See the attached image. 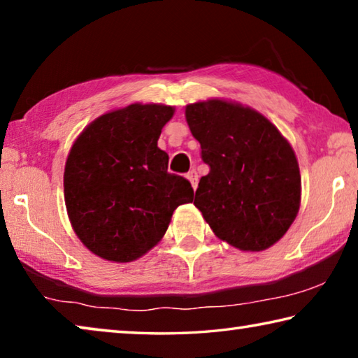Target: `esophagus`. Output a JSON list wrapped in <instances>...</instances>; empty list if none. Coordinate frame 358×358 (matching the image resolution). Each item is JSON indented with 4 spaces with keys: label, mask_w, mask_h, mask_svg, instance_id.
<instances>
[{
    "label": "esophagus",
    "mask_w": 358,
    "mask_h": 358,
    "mask_svg": "<svg viewBox=\"0 0 358 358\" xmlns=\"http://www.w3.org/2000/svg\"><path fill=\"white\" fill-rule=\"evenodd\" d=\"M186 177H187V180L191 181V186L194 187V189H196V187H197V181H199L197 172H196V171H189V172L186 173Z\"/></svg>",
    "instance_id": "esophagus-1"
}]
</instances>
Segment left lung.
I'll use <instances>...</instances> for the list:
<instances>
[{
    "label": "left lung",
    "mask_w": 358,
    "mask_h": 358,
    "mask_svg": "<svg viewBox=\"0 0 358 358\" xmlns=\"http://www.w3.org/2000/svg\"><path fill=\"white\" fill-rule=\"evenodd\" d=\"M210 172L194 205L216 237L241 251L275 245L300 208V169L292 147L264 115L210 99L186 107Z\"/></svg>",
    "instance_id": "obj_1"
}]
</instances>
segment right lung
I'll list each match as a JSON object with an SVG mask.
<instances>
[{
  "label": "right lung",
  "mask_w": 358,
  "mask_h": 358,
  "mask_svg": "<svg viewBox=\"0 0 358 358\" xmlns=\"http://www.w3.org/2000/svg\"><path fill=\"white\" fill-rule=\"evenodd\" d=\"M173 108L131 104L94 120L69 151L64 201L82 243L102 259L131 262L166 234L173 210L192 201L189 181L167 172L157 148Z\"/></svg>",
  "instance_id": "add662e5"
}]
</instances>
